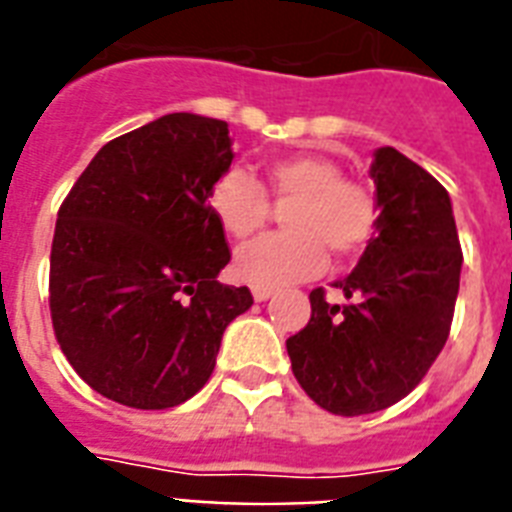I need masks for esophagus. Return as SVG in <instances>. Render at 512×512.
I'll return each mask as SVG.
<instances>
[{
  "instance_id": "obj_1",
  "label": "esophagus",
  "mask_w": 512,
  "mask_h": 512,
  "mask_svg": "<svg viewBox=\"0 0 512 512\" xmlns=\"http://www.w3.org/2000/svg\"><path fill=\"white\" fill-rule=\"evenodd\" d=\"M276 295V289L273 287H265V284H255L252 287V297H255L257 303H263V300H268V297Z\"/></svg>"
}]
</instances>
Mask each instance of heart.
I'll list each match as a JSON object with an SVG mask.
<instances>
[{"mask_svg": "<svg viewBox=\"0 0 512 512\" xmlns=\"http://www.w3.org/2000/svg\"><path fill=\"white\" fill-rule=\"evenodd\" d=\"M268 193L290 204L281 215L287 231L252 241L236 255V273L249 284H287L324 265L327 246L335 257H353L372 241L380 204L372 188L342 177L327 156H279L265 167ZM207 207L231 239L255 236L271 215L265 188L244 170H228L209 188Z\"/></svg>", "mask_w": 512, "mask_h": 512, "instance_id": "b5f03b06", "label": "heart"}]
</instances>
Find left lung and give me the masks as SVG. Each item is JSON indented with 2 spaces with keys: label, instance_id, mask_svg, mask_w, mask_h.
<instances>
[{
  "label": "left lung",
  "instance_id": "left-lung-1",
  "mask_svg": "<svg viewBox=\"0 0 512 512\" xmlns=\"http://www.w3.org/2000/svg\"><path fill=\"white\" fill-rule=\"evenodd\" d=\"M380 223L358 265L335 281L348 305L311 292V321L287 340L300 388L332 414L388 409L428 374L452 329L462 249L452 199L396 148L372 162Z\"/></svg>",
  "mask_w": 512,
  "mask_h": 512
}]
</instances>
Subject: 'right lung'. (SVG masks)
I'll return each mask as SVG.
<instances>
[{"instance_id": "right-lung-1", "label": "right lung", "mask_w": 512, "mask_h": 512, "mask_svg": "<svg viewBox=\"0 0 512 512\" xmlns=\"http://www.w3.org/2000/svg\"><path fill=\"white\" fill-rule=\"evenodd\" d=\"M233 162L228 124L167 114L100 148L58 209L52 329L92 390L170 409L215 369L225 327L252 292L217 276L231 260L207 207Z\"/></svg>"}]
</instances>
